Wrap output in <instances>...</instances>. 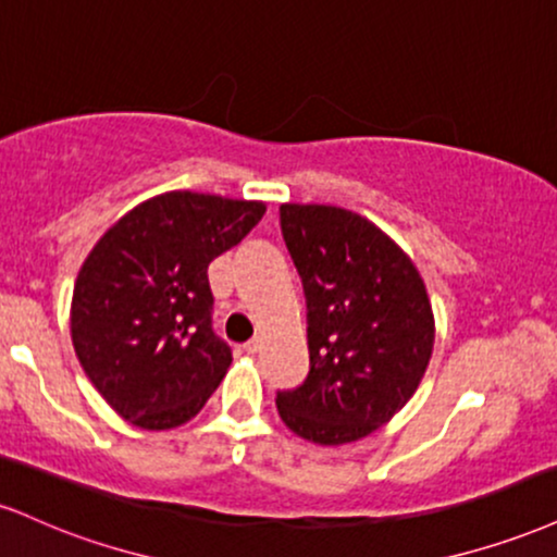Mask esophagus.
I'll return each mask as SVG.
<instances>
[{
	"label": "esophagus",
	"mask_w": 557,
	"mask_h": 557,
	"mask_svg": "<svg viewBox=\"0 0 557 557\" xmlns=\"http://www.w3.org/2000/svg\"><path fill=\"white\" fill-rule=\"evenodd\" d=\"M244 350H246V352H251V355H253V352H259V350H261V343H259L257 337H253V339H249V343L244 345Z\"/></svg>",
	"instance_id": "obj_1"
}]
</instances>
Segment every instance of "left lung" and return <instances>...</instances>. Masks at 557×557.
<instances>
[{"instance_id":"obj_1","label":"left lung","mask_w":557,"mask_h":557,"mask_svg":"<svg viewBox=\"0 0 557 557\" xmlns=\"http://www.w3.org/2000/svg\"><path fill=\"white\" fill-rule=\"evenodd\" d=\"M280 225L306 293L308 358L277 412L300 438H366L410 401L431 363L435 321L412 259L371 220L332 205H283Z\"/></svg>"}]
</instances>
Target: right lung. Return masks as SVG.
Segmentation results:
<instances>
[{
	"label": "right lung",
	"instance_id": "1",
	"mask_svg": "<svg viewBox=\"0 0 557 557\" xmlns=\"http://www.w3.org/2000/svg\"><path fill=\"white\" fill-rule=\"evenodd\" d=\"M264 212V202L165 191L87 253L72 293V345L100 397L132 425H184L223 381L233 355L212 332L207 267Z\"/></svg>",
	"mask_w": 557,
	"mask_h": 557
}]
</instances>
